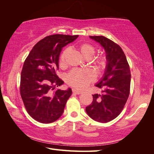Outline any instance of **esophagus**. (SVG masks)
<instances>
[{"mask_svg":"<svg viewBox=\"0 0 154 154\" xmlns=\"http://www.w3.org/2000/svg\"><path fill=\"white\" fill-rule=\"evenodd\" d=\"M72 91H73V93L74 94H80L82 93V92H81V91L75 90V89H73V90H72Z\"/></svg>","mask_w":154,"mask_h":154,"instance_id":"esophagus-1","label":"esophagus"}]
</instances>
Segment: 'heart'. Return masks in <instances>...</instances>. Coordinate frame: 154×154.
Listing matches in <instances>:
<instances>
[{"label":"heart","mask_w":154,"mask_h":154,"mask_svg":"<svg viewBox=\"0 0 154 154\" xmlns=\"http://www.w3.org/2000/svg\"><path fill=\"white\" fill-rule=\"evenodd\" d=\"M81 54L87 59L90 60L96 51V49L93 45L89 43H82L77 46ZM70 53L69 48H65L61 52L59 57V65L61 68H64L67 65V60ZM105 57L100 55L93 59V63L99 69H103L105 65ZM94 79V75L89 69H74L71 70L66 77L67 83L75 89H82L86 87Z\"/></svg>","instance_id":"1"}]
</instances>
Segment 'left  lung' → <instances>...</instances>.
I'll use <instances>...</instances> for the list:
<instances>
[{"instance_id": "1", "label": "left lung", "mask_w": 154, "mask_h": 154, "mask_svg": "<svg viewBox=\"0 0 154 154\" xmlns=\"http://www.w3.org/2000/svg\"><path fill=\"white\" fill-rule=\"evenodd\" d=\"M90 38L104 48L107 64L103 78L96 85L103 89V94H93V102L86 107V112L93 120L106 123L116 119L125 106L130 94L131 74L119 45L103 35Z\"/></svg>"}]
</instances>
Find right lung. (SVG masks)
<instances>
[{"mask_svg": "<svg viewBox=\"0 0 154 154\" xmlns=\"http://www.w3.org/2000/svg\"><path fill=\"white\" fill-rule=\"evenodd\" d=\"M78 36L54 34L45 37L34 45L24 61L20 95L28 113L38 122H54L63 112L72 91L70 88L67 91L55 89L63 84L56 74L59 57L62 48Z\"/></svg>", "mask_w": 154, "mask_h": 154, "instance_id": "1", "label": "right lung"}]
</instances>
